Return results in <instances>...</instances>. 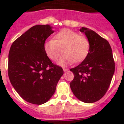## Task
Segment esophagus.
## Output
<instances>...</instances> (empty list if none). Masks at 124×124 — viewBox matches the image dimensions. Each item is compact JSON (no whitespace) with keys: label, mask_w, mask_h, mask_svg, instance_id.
<instances>
[{"label":"esophagus","mask_w":124,"mask_h":124,"mask_svg":"<svg viewBox=\"0 0 124 124\" xmlns=\"http://www.w3.org/2000/svg\"><path fill=\"white\" fill-rule=\"evenodd\" d=\"M63 70H64V72H67L68 71V69H67V68H63Z\"/></svg>","instance_id":"obj_1"}]
</instances>
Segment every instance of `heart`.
<instances>
[{"label":"heart","mask_w":124,"mask_h":124,"mask_svg":"<svg viewBox=\"0 0 124 124\" xmlns=\"http://www.w3.org/2000/svg\"><path fill=\"white\" fill-rule=\"evenodd\" d=\"M65 54L58 61L61 66L80 62L89 53L90 44L88 39L70 29H64L54 35V39H48L44 44V50L48 58L56 61L62 53V47Z\"/></svg>","instance_id":"heart-1"}]
</instances>
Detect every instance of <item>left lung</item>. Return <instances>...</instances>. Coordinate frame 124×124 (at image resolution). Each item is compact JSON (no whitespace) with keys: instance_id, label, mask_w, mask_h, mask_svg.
Returning <instances> with one entry per match:
<instances>
[{"instance_id":"left-lung-1","label":"left lung","mask_w":124,"mask_h":124,"mask_svg":"<svg viewBox=\"0 0 124 124\" xmlns=\"http://www.w3.org/2000/svg\"><path fill=\"white\" fill-rule=\"evenodd\" d=\"M80 31L88 39L90 47L81 64L70 70L74 74L70 87L78 100L93 103L107 92L115 73V62L107 40L86 28H82Z\"/></svg>"}]
</instances>
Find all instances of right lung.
Segmentation results:
<instances>
[{
  "label": "right lung",
  "instance_id": "add662e5",
  "mask_svg": "<svg viewBox=\"0 0 124 124\" xmlns=\"http://www.w3.org/2000/svg\"><path fill=\"white\" fill-rule=\"evenodd\" d=\"M54 33L48 24L36 25L15 40L8 55L11 84L26 102L40 105L53 95L64 71L53 64L44 50V44Z\"/></svg>",
  "mask_w": 124,
  "mask_h": 124
}]
</instances>
